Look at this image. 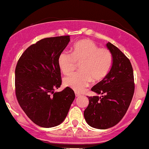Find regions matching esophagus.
<instances>
[{
    "label": "esophagus",
    "instance_id": "esophagus-1",
    "mask_svg": "<svg viewBox=\"0 0 149 149\" xmlns=\"http://www.w3.org/2000/svg\"><path fill=\"white\" fill-rule=\"evenodd\" d=\"M75 94H76V97H79V96H80V95H81V94H80V93H77V92H76V93H75Z\"/></svg>",
    "mask_w": 149,
    "mask_h": 149
}]
</instances>
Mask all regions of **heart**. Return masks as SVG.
Wrapping results in <instances>:
<instances>
[{"label":"heart","mask_w":149,"mask_h":149,"mask_svg":"<svg viewBox=\"0 0 149 149\" xmlns=\"http://www.w3.org/2000/svg\"><path fill=\"white\" fill-rule=\"evenodd\" d=\"M58 63L63 73L68 75L80 63V71L64 79V84L81 92L92 80L100 81L107 76L111 68L113 56L109 49L98 48L91 40H82L74 45L72 52L63 51L59 54Z\"/></svg>","instance_id":"b5f03b06"}]
</instances>
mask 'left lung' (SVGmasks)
<instances>
[{"mask_svg":"<svg viewBox=\"0 0 149 149\" xmlns=\"http://www.w3.org/2000/svg\"><path fill=\"white\" fill-rule=\"evenodd\" d=\"M106 46L113 56V65L107 76L91 91L102 97L90 96L84 118L91 127L106 129L116 125L127 111L134 93V71L129 59L111 43Z\"/></svg>","mask_w":149,"mask_h":149,"instance_id":"left-lung-1","label":"left lung"}]
</instances>
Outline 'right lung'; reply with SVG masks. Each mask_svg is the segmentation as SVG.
I'll list each match as a JSON object with an SVG mask.
<instances>
[{
  "label": "right lung",
  "instance_id": "1",
  "mask_svg": "<svg viewBox=\"0 0 149 149\" xmlns=\"http://www.w3.org/2000/svg\"><path fill=\"white\" fill-rule=\"evenodd\" d=\"M69 41V36L41 39L30 46L17 63V100L27 116L40 127L61 123L75 98L74 91L69 87L54 91L62 83L58 58Z\"/></svg>",
  "mask_w": 149,
  "mask_h": 149
}]
</instances>
